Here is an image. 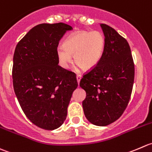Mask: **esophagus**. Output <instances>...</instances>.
Segmentation results:
<instances>
[{"label":"esophagus","instance_id":"esophagus-1","mask_svg":"<svg viewBox=\"0 0 152 152\" xmlns=\"http://www.w3.org/2000/svg\"><path fill=\"white\" fill-rule=\"evenodd\" d=\"M81 77H82V76H81L80 75H79V74H77V83H78V84H79L80 81V79H81Z\"/></svg>","mask_w":152,"mask_h":152}]
</instances>
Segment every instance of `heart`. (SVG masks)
<instances>
[{"instance_id": "b5f03b06", "label": "heart", "mask_w": 152, "mask_h": 152, "mask_svg": "<svg viewBox=\"0 0 152 152\" xmlns=\"http://www.w3.org/2000/svg\"><path fill=\"white\" fill-rule=\"evenodd\" d=\"M106 49V39L99 31H79L70 34L64 45L57 48L60 64L67 68L72 61L84 70L94 69L100 63Z\"/></svg>"}]
</instances>
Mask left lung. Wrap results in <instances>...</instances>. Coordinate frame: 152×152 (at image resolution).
<instances>
[{
	"instance_id": "left-lung-1",
	"label": "left lung",
	"mask_w": 152,
	"mask_h": 152,
	"mask_svg": "<svg viewBox=\"0 0 152 152\" xmlns=\"http://www.w3.org/2000/svg\"><path fill=\"white\" fill-rule=\"evenodd\" d=\"M106 49L94 69L84 74L80 86L86 92L84 115L90 123L105 126L123 115L130 100L134 64L127 40L109 26L101 23Z\"/></svg>"
}]
</instances>
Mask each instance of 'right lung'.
<instances>
[{
  "label": "right lung",
  "mask_w": 152,
  "mask_h": 152,
  "mask_svg": "<svg viewBox=\"0 0 152 152\" xmlns=\"http://www.w3.org/2000/svg\"><path fill=\"white\" fill-rule=\"evenodd\" d=\"M72 29L64 23L37 25L15 50L12 80L16 97L28 119L46 130L64 124L78 85L75 74L58 65L57 55L59 41Z\"/></svg>",
  "instance_id": "1"
}]
</instances>
